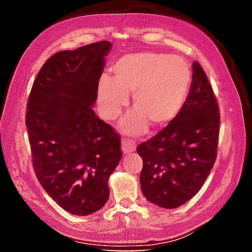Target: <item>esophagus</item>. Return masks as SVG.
I'll return each instance as SVG.
<instances>
[{
	"label": "esophagus",
	"instance_id": "esophagus-1",
	"mask_svg": "<svg viewBox=\"0 0 252 252\" xmlns=\"http://www.w3.org/2000/svg\"><path fill=\"white\" fill-rule=\"evenodd\" d=\"M136 148V145L135 142L132 140H122V151H123V154L127 155L129 152L134 151Z\"/></svg>",
	"mask_w": 252,
	"mask_h": 252
}]
</instances>
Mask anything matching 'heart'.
Returning a JSON list of instances; mask_svg holds the SVG:
<instances>
[{
  "label": "heart",
  "mask_w": 252,
  "mask_h": 252,
  "mask_svg": "<svg viewBox=\"0 0 252 252\" xmlns=\"http://www.w3.org/2000/svg\"><path fill=\"white\" fill-rule=\"evenodd\" d=\"M113 79L104 75L97 97L107 120L120 116L133 93L132 111L123 121L124 130L134 135L147 131L148 124L163 127L178 117L191 86V69L184 59L155 52H139L119 59Z\"/></svg>",
  "instance_id": "heart-1"
}]
</instances>
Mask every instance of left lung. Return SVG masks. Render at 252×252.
Returning a JSON list of instances; mask_svg holds the SVG:
<instances>
[{"label": "left lung", "mask_w": 252, "mask_h": 252, "mask_svg": "<svg viewBox=\"0 0 252 252\" xmlns=\"http://www.w3.org/2000/svg\"><path fill=\"white\" fill-rule=\"evenodd\" d=\"M219 105L207 75L192 63V82L178 117L139 145L141 188L146 200L173 209L199 192L217 158Z\"/></svg>", "instance_id": "1"}]
</instances>
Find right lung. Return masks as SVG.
Segmentation results:
<instances>
[{"instance_id": "obj_1", "label": "right lung", "mask_w": 252, "mask_h": 252, "mask_svg": "<svg viewBox=\"0 0 252 252\" xmlns=\"http://www.w3.org/2000/svg\"><path fill=\"white\" fill-rule=\"evenodd\" d=\"M111 48L102 41L53 55L37 73L27 103L37 181L75 216L91 215L108 201V179L122 158L119 135L93 108Z\"/></svg>"}]
</instances>
